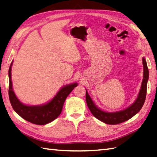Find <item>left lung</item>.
Listing matches in <instances>:
<instances>
[{
    "mask_svg": "<svg viewBox=\"0 0 157 157\" xmlns=\"http://www.w3.org/2000/svg\"><path fill=\"white\" fill-rule=\"evenodd\" d=\"M142 61L144 65V78L140 94H139L137 98L133 104L125 109V110L115 112V113H108V112H105L100 110L94 104L92 100L91 99L90 96H89L87 91H86L87 105L89 109H90L91 113H92L94 117H96L97 119L102 121L104 123L107 124L114 125L122 123L129 120L130 118L133 117L135 114H137L141 110L146 98L147 82L149 76L148 68H147L146 61L144 57L143 58Z\"/></svg>",
    "mask_w": 157,
    "mask_h": 157,
    "instance_id": "1",
    "label": "left lung"
}]
</instances>
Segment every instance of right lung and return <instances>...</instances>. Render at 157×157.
I'll return each mask as SVG.
<instances>
[{
	"label": "right lung",
	"mask_w": 157,
	"mask_h": 157,
	"mask_svg": "<svg viewBox=\"0 0 157 157\" xmlns=\"http://www.w3.org/2000/svg\"><path fill=\"white\" fill-rule=\"evenodd\" d=\"M11 66L12 63L9 69V98L13 110L23 119L35 124L44 125L55 120L61 114L66 98L74 88L77 86V83L66 85L61 89L54 98L46 105L42 106L25 105L19 101L13 92L11 78Z\"/></svg>",
	"instance_id": "obj_1"
}]
</instances>
